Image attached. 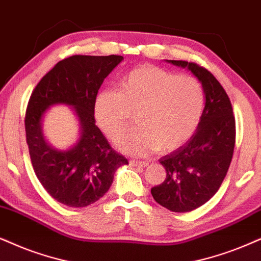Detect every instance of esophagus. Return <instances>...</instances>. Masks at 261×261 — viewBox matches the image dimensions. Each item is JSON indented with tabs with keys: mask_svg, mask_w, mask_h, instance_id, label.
<instances>
[{
	"mask_svg": "<svg viewBox=\"0 0 261 261\" xmlns=\"http://www.w3.org/2000/svg\"><path fill=\"white\" fill-rule=\"evenodd\" d=\"M130 165L136 167H147L149 163L148 161H140V160H130Z\"/></svg>",
	"mask_w": 261,
	"mask_h": 261,
	"instance_id": "1",
	"label": "esophagus"
}]
</instances>
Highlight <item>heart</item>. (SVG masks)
Instances as JSON below:
<instances>
[{"mask_svg": "<svg viewBox=\"0 0 261 261\" xmlns=\"http://www.w3.org/2000/svg\"><path fill=\"white\" fill-rule=\"evenodd\" d=\"M204 91L193 75H177L142 65L121 79L118 92H101L95 102L98 126L112 141L123 135L135 115V127L118 142L121 150L144 155L169 153L195 134L202 117Z\"/></svg>", "mask_w": 261, "mask_h": 261, "instance_id": "1", "label": "heart"}]
</instances>
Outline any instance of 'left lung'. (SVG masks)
<instances>
[{
  "label": "left lung",
  "instance_id": "obj_1",
  "mask_svg": "<svg viewBox=\"0 0 261 261\" xmlns=\"http://www.w3.org/2000/svg\"><path fill=\"white\" fill-rule=\"evenodd\" d=\"M193 72L202 84L206 103L193 137L160 164L166 178L151 188L154 200L172 212H190L218 191L231 163L236 123L226 91L208 70L195 62L169 60Z\"/></svg>",
  "mask_w": 261,
  "mask_h": 261
}]
</instances>
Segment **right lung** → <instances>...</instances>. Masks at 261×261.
Returning <instances> with one entry per match:
<instances>
[{"label":"right lung","instance_id":"1","mask_svg":"<svg viewBox=\"0 0 261 261\" xmlns=\"http://www.w3.org/2000/svg\"><path fill=\"white\" fill-rule=\"evenodd\" d=\"M123 57L73 55L59 61L30 96L25 115L26 142L32 166L48 194L68 207H85L107 193L115 171L127 159L117 153L95 125V101L105 78ZM57 103L75 107L81 137L68 151H57L45 142L41 117Z\"/></svg>","mask_w":261,"mask_h":261}]
</instances>
